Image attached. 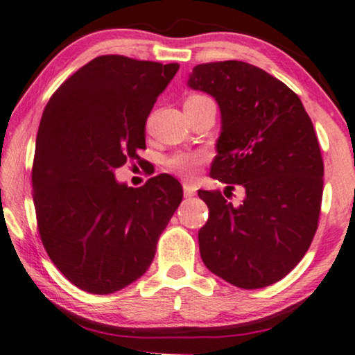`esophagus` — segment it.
<instances>
[{
	"instance_id": "1",
	"label": "esophagus",
	"mask_w": 355,
	"mask_h": 355,
	"mask_svg": "<svg viewBox=\"0 0 355 355\" xmlns=\"http://www.w3.org/2000/svg\"><path fill=\"white\" fill-rule=\"evenodd\" d=\"M183 194L184 198H193L196 194V187L191 183H183Z\"/></svg>"
}]
</instances>
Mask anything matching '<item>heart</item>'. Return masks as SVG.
<instances>
[{
    "label": "heart",
    "instance_id": "heart-1",
    "mask_svg": "<svg viewBox=\"0 0 355 355\" xmlns=\"http://www.w3.org/2000/svg\"><path fill=\"white\" fill-rule=\"evenodd\" d=\"M204 98V95L193 94L187 98V102H194V100ZM204 155L202 153H175L167 159V167L172 172L178 173L182 177H193L196 171H198L199 164H202Z\"/></svg>",
    "mask_w": 355,
    "mask_h": 355
}]
</instances>
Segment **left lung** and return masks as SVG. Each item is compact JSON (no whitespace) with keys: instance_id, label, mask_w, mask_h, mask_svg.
Returning <instances> with one entry per match:
<instances>
[{"instance_id":"left-lung-1","label":"left lung","mask_w":355,"mask_h":355,"mask_svg":"<svg viewBox=\"0 0 355 355\" xmlns=\"http://www.w3.org/2000/svg\"><path fill=\"white\" fill-rule=\"evenodd\" d=\"M188 86L221 111L210 175L245 189L236 207L228 193L199 189L209 207L200 257L236 287H268L301 261L319 225L324 161L313 121L292 89L245 62L196 65Z\"/></svg>"}]
</instances>
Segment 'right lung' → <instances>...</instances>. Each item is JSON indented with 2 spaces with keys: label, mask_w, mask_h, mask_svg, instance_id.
Here are the masks:
<instances>
[{
  "label": "right lung",
  "mask_w": 355,
  "mask_h": 355,
  "mask_svg": "<svg viewBox=\"0 0 355 355\" xmlns=\"http://www.w3.org/2000/svg\"><path fill=\"white\" fill-rule=\"evenodd\" d=\"M178 68L100 55L46 105L31 168L36 223L52 263L84 292L114 293L144 276L182 202L167 173L140 188L114 178L140 159L148 114Z\"/></svg>",
  "instance_id": "right-lung-1"
}]
</instances>
